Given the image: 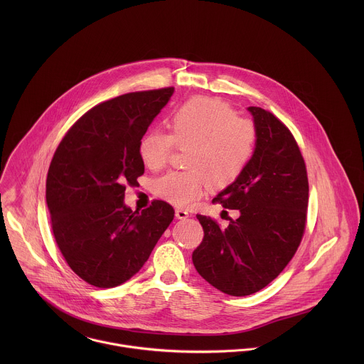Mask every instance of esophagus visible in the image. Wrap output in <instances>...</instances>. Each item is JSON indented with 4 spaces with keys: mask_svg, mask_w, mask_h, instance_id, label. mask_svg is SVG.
<instances>
[{
    "mask_svg": "<svg viewBox=\"0 0 364 364\" xmlns=\"http://www.w3.org/2000/svg\"><path fill=\"white\" fill-rule=\"evenodd\" d=\"M175 217L179 220H185L189 217V213L185 208H175Z\"/></svg>",
    "mask_w": 364,
    "mask_h": 364,
    "instance_id": "obj_1",
    "label": "esophagus"
}]
</instances>
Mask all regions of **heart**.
Here are the masks:
<instances>
[{"instance_id": "heart-1", "label": "heart", "mask_w": 364, "mask_h": 364, "mask_svg": "<svg viewBox=\"0 0 364 364\" xmlns=\"http://www.w3.org/2000/svg\"><path fill=\"white\" fill-rule=\"evenodd\" d=\"M171 134L149 132L140 141L146 166H165L173 146L188 149L186 171H173L156 179V193L165 202L188 208L200 199L208 186L224 189L234 183L251 162L257 147V129L238 117L220 100L198 97L179 106L168 120Z\"/></svg>"}]
</instances>
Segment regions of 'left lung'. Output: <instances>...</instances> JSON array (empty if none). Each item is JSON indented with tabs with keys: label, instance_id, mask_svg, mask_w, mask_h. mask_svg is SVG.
Segmentation results:
<instances>
[{
	"label": "left lung",
	"instance_id": "1",
	"mask_svg": "<svg viewBox=\"0 0 364 364\" xmlns=\"http://www.w3.org/2000/svg\"><path fill=\"white\" fill-rule=\"evenodd\" d=\"M257 129L255 153L242 175L213 202L240 211L227 228L196 214L202 244L192 260L220 291L250 296L276 279L294 257L306 228L309 179L290 130L270 112L250 106Z\"/></svg>",
	"mask_w": 364,
	"mask_h": 364
}]
</instances>
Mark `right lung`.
<instances>
[{"instance_id": "obj_1", "label": "right lung", "mask_w": 364, "mask_h": 364, "mask_svg": "<svg viewBox=\"0 0 364 364\" xmlns=\"http://www.w3.org/2000/svg\"><path fill=\"white\" fill-rule=\"evenodd\" d=\"M173 88L124 94L88 110L58 144L46 181L55 242L87 283L110 289L147 262L173 220V208L154 200L133 211L126 183L144 173L140 141Z\"/></svg>"}]
</instances>
